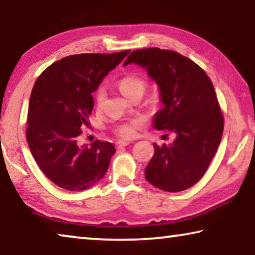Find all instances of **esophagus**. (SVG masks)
Instances as JSON below:
<instances>
[{"label": "esophagus", "mask_w": 255, "mask_h": 255, "mask_svg": "<svg viewBox=\"0 0 255 255\" xmlns=\"http://www.w3.org/2000/svg\"><path fill=\"white\" fill-rule=\"evenodd\" d=\"M128 145H129V141H124V140H122V141H117V143H116V146H117V148H118V149L126 147V146H128Z\"/></svg>", "instance_id": "1"}]
</instances>
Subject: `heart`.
<instances>
[{"mask_svg": "<svg viewBox=\"0 0 255 255\" xmlns=\"http://www.w3.org/2000/svg\"><path fill=\"white\" fill-rule=\"evenodd\" d=\"M118 88L125 97L127 99H130L136 94H141L143 96L146 88H147V83L144 79H141L138 75H126L124 76L122 80L118 82ZM106 99V91L103 89H99L94 100H96V105L98 108H101L103 101ZM143 125V119L140 118H133L129 122L119 124L115 127L114 131L117 136L120 138H125V139H129L136 136L137 129Z\"/></svg>", "mask_w": 255, "mask_h": 255, "instance_id": "b5f03b06", "label": "heart"}]
</instances>
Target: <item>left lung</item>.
<instances>
[{
	"instance_id": "obj_1",
	"label": "left lung",
	"mask_w": 255,
	"mask_h": 255,
	"mask_svg": "<svg viewBox=\"0 0 255 255\" xmlns=\"http://www.w3.org/2000/svg\"><path fill=\"white\" fill-rule=\"evenodd\" d=\"M128 64L145 68L158 85L163 108L154 116V128L176 135L170 145L154 143L145 178L164 191H183L204 176L221 143L224 117L214 85L200 66L176 51L133 50L124 66Z\"/></svg>"
}]
</instances>
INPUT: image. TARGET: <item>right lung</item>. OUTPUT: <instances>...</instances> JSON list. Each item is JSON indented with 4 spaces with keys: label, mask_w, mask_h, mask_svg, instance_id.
Returning a JSON list of instances; mask_svg holds the SVG:
<instances>
[{
    "label": "right lung",
    "mask_w": 255,
    "mask_h": 255,
    "mask_svg": "<svg viewBox=\"0 0 255 255\" xmlns=\"http://www.w3.org/2000/svg\"><path fill=\"white\" fill-rule=\"evenodd\" d=\"M129 50L80 54L59 59L38 77L29 100L27 141L33 158L51 182L82 191L99 182L116 148L109 141L77 145L93 110L92 93Z\"/></svg>",
    "instance_id": "add662e5"
}]
</instances>
